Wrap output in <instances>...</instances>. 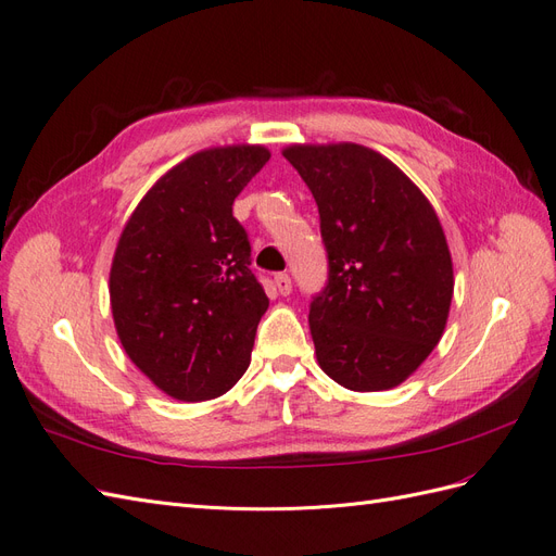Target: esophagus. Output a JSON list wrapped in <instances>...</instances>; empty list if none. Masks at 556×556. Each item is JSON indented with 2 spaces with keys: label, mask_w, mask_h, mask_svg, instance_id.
Masks as SVG:
<instances>
[{
  "label": "esophagus",
  "mask_w": 556,
  "mask_h": 556,
  "mask_svg": "<svg viewBox=\"0 0 556 556\" xmlns=\"http://www.w3.org/2000/svg\"><path fill=\"white\" fill-rule=\"evenodd\" d=\"M276 288L282 296H288L292 292V278L288 274H278L276 276Z\"/></svg>",
  "instance_id": "1"
}]
</instances>
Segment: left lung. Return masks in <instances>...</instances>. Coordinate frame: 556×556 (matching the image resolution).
<instances>
[{
	"label": "left lung",
	"instance_id": "8db88e82",
	"mask_svg": "<svg viewBox=\"0 0 556 556\" xmlns=\"http://www.w3.org/2000/svg\"><path fill=\"white\" fill-rule=\"evenodd\" d=\"M282 155L315 197L327 250V282L308 313L319 368L348 390H390L447 323L454 278L439 215L371 148L292 146Z\"/></svg>",
	"mask_w": 556,
	"mask_h": 556
}]
</instances>
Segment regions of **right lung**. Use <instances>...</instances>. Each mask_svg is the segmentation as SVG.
I'll list each match as a JSON object with an SVG mask.
<instances>
[{
    "label": "right lung",
    "mask_w": 556,
    "mask_h": 556,
    "mask_svg": "<svg viewBox=\"0 0 556 556\" xmlns=\"http://www.w3.org/2000/svg\"><path fill=\"white\" fill-rule=\"evenodd\" d=\"M268 157L262 146L201 150L148 190L117 241L109 290L117 336L178 401L225 394L250 364L268 296L231 206Z\"/></svg>",
    "instance_id": "right-lung-1"
}]
</instances>
